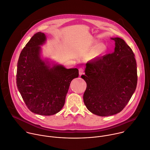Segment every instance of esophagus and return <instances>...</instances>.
I'll return each mask as SVG.
<instances>
[{"label":"esophagus","mask_w":150,"mask_h":150,"mask_svg":"<svg viewBox=\"0 0 150 150\" xmlns=\"http://www.w3.org/2000/svg\"><path fill=\"white\" fill-rule=\"evenodd\" d=\"M79 74H80V76H81L82 74H83L84 73V68H83V67H80V68H79Z\"/></svg>","instance_id":"34e87169"}]
</instances>
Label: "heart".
<instances>
[{
  "label": "heart",
  "mask_w": 150,
  "mask_h": 150,
  "mask_svg": "<svg viewBox=\"0 0 150 150\" xmlns=\"http://www.w3.org/2000/svg\"><path fill=\"white\" fill-rule=\"evenodd\" d=\"M106 47L105 46L102 44H99L96 45L91 51V57L92 58H98L100 57L104 51H105Z\"/></svg>",
  "instance_id": "1"
}]
</instances>
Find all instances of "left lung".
Segmentation results:
<instances>
[{
	"label": "left lung",
	"instance_id": "left-lung-1",
	"mask_svg": "<svg viewBox=\"0 0 150 150\" xmlns=\"http://www.w3.org/2000/svg\"><path fill=\"white\" fill-rule=\"evenodd\" d=\"M115 51L88 62L81 77L87 87L83 100L87 109L98 116L121 112L129 102L137 84L135 55L120 38H114Z\"/></svg>",
	"mask_w": 150,
	"mask_h": 150
}]
</instances>
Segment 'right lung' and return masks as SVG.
I'll return each instance as SVG.
<instances>
[{
  "instance_id": "1",
  "label": "right lung",
  "mask_w": 150,
  "mask_h": 150,
  "mask_svg": "<svg viewBox=\"0 0 150 150\" xmlns=\"http://www.w3.org/2000/svg\"><path fill=\"white\" fill-rule=\"evenodd\" d=\"M42 33L34 35L22 50L17 64L16 86L27 108L41 115H52L63 108L77 69L55 65L50 68L40 58V45L45 41Z\"/></svg>"
}]
</instances>
